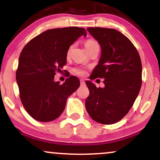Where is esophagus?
Returning <instances> with one entry per match:
<instances>
[{"label":"esophagus","instance_id":"34e87169","mask_svg":"<svg viewBox=\"0 0 160 160\" xmlns=\"http://www.w3.org/2000/svg\"><path fill=\"white\" fill-rule=\"evenodd\" d=\"M80 85H81V86H84L85 85V81H84V80H80Z\"/></svg>","mask_w":160,"mask_h":160}]
</instances>
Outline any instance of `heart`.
Returning a JSON list of instances; mask_svg holds the SVG:
<instances>
[{"instance_id":"heart-1","label":"heart","mask_w":160,"mask_h":160,"mask_svg":"<svg viewBox=\"0 0 160 160\" xmlns=\"http://www.w3.org/2000/svg\"><path fill=\"white\" fill-rule=\"evenodd\" d=\"M98 45H99V44H98V42H97L96 40H94L89 39V40H86V41L85 42V47L86 48L87 51H88V52L89 51L91 48L94 47L95 46H98ZM72 47H73V46H71L70 47L68 48V49L67 51V57L70 55V53H71V51H72ZM73 72L79 76H84L86 73V69H85L83 67H75V68H73Z\"/></svg>"}]
</instances>
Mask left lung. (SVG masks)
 <instances>
[{
    "label": "left lung",
    "mask_w": 160,
    "mask_h": 160,
    "mask_svg": "<svg viewBox=\"0 0 160 160\" xmlns=\"http://www.w3.org/2000/svg\"><path fill=\"white\" fill-rule=\"evenodd\" d=\"M87 30L101 47L100 60L89 78H103L105 87L97 88L86 81L89 89L86 108L96 122L114 124L128 114L140 91V57L131 40L116 29L89 27Z\"/></svg>",
    "instance_id": "1"
}]
</instances>
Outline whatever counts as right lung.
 <instances>
[{
  "label": "right lung",
  "instance_id": "add662e5",
  "mask_svg": "<svg viewBox=\"0 0 160 160\" xmlns=\"http://www.w3.org/2000/svg\"><path fill=\"white\" fill-rule=\"evenodd\" d=\"M81 35L83 28L48 29L30 40L18 60L16 81L22 104L30 116L40 122L60 117L66 100L80 87V80L69 76L64 83L54 80L57 72L66 64L68 48Z\"/></svg>",
  "mask_w": 160,
  "mask_h": 160
}]
</instances>
